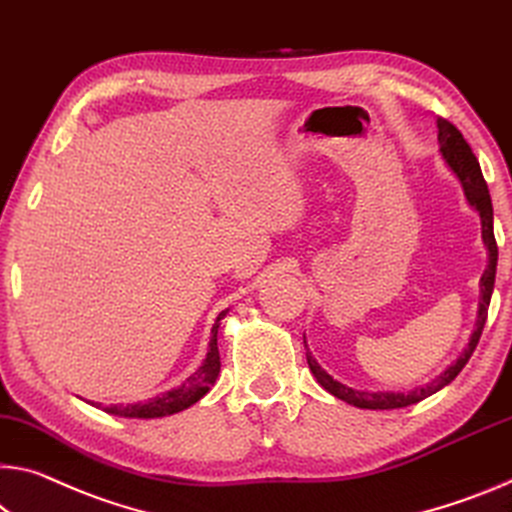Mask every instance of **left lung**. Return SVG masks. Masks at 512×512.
Segmentation results:
<instances>
[{
    "instance_id": "left-lung-1",
    "label": "left lung",
    "mask_w": 512,
    "mask_h": 512,
    "mask_svg": "<svg viewBox=\"0 0 512 512\" xmlns=\"http://www.w3.org/2000/svg\"><path fill=\"white\" fill-rule=\"evenodd\" d=\"M437 141H440V152L442 157L446 159V164L458 175V180L465 189V196L469 200L478 214H481V223H483V243L488 246L490 253V264L485 269L483 278H481V303H478V319H476V330L472 339H469V346L465 348V353L446 369L440 378L433 380L431 385L426 387H417L412 392L403 394V392H362V389H353L346 387L337 380H332V376H328L326 371L319 367V362L312 358V353L307 351V364L314 373V378L319 380V385L330 392L337 399H342L346 403L355 405V408H364V410H394V408H405V405L419 403L428 399V396L440 392L444 385H449L453 378L458 376L462 371V367L472 358L474 348L481 339V332L485 321H488V307H490V298H492V289H494V275H497V241H494V230H492V200H490V191L488 184L483 180L481 166H478L476 154L469 148V143L462 139L460 129L456 125H451L449 120L437 118Z\"/></svg>"
}]
</instances>
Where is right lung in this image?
<instances>
[{
	"instance_id": "obj_1",
	"label": "right lung",
	"mask_w": 512,
	"mask_h": 512,
	"mask_svg": "<svg viewBox=\"0 0 512 512\" xmlns=\"http://www.w3.org/2000/svg\"><path fill=\"white\" fill-rule=\"evenodd\" d=\"M225 316V312L218 314V319L212 328V339H209V353L202 367L184 380V385L177 389H170V392L157 396V399L145 401V403H134V405H109L104 408V412L109 415H118V417H134V419H154V417H166V415H175V412L186 410L189 405L200 401L205 396L212 385L216 383L218 371H221V355H218V344H216V335H218V321ZM95 405V403H91ZM100 408V405H95Z\"/></svg>"
}]
</instances>
